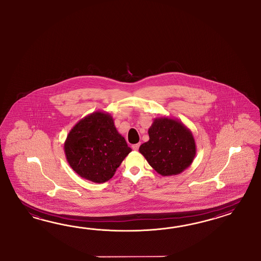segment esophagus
I'll return each instance as SVG.
<instances>
[{
  "instance_id": "obj_1",
  "label": "esophagus",
  "mask_w": 261,
  "mask_h": 261,
  "mask_svg": "<svg viewBox=\"0 0 261 261\" xmlns=\"http://www.w3.org/2000/svg\"><path fill=\"white\" fill-rule=\"evenodd\" d=\"M132 148H133V150H135V151H138L139 148H140V143H137V144L132 145Z\"/></svg>"
}]
</instances>
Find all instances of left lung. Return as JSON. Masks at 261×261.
Segmentation results:
<instances>
[{
  "label": "left lung",
  "instance_id": "1",
  "mask_svg": "<svg viewBox=\"0 0 261 261\" xmlns=\"http://www.w3.org/2000/svg\"><path fill=\"white\" fill-rule=\"evenodd\" d=\"M149 141L140 146L153 169L162 176H176L195 159L197 146L190 129L180 120L156 118L148 129Z\"/></svg>",
  "mask_w": 261,
  "mask_h": 261
}]
</instances>
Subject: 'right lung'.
I'll return each mask as SVG.
<instances>
[{"mask_svg": "<svg viewBox=\"0 0 261 261\" xmlns=\"http://www.w3.org/2000/svg\"><path fill=\"white\" fill-rule=\"evenodd\" d=\"M132 151L109 113L96 111L77 121L64 141V153L77 175L95 184L109 180Z\"/></svg>", "mask_w": 261, "mask_h": 261, "instance_id": "add662e5", "label": "right lung"}]
</instances>
